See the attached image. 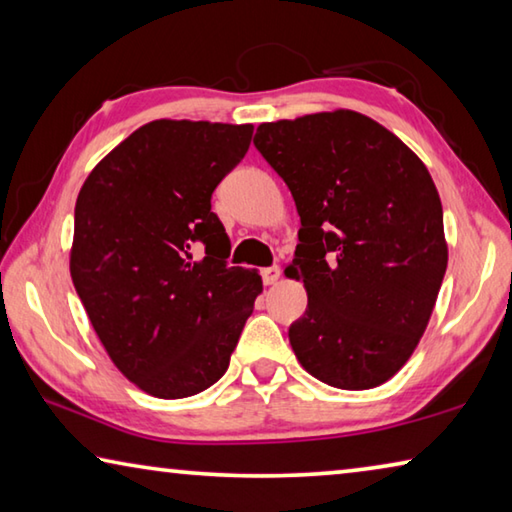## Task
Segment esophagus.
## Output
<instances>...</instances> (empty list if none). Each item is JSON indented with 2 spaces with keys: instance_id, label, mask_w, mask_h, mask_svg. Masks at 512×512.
I'll list each match as a JSON object with an SVG mask.
<instances>
[{
  "instance_id": "1",
  "label": "esophagus",
  "mask_w": 512,
  "mask_h": 512,
  "mask_svg": "<svg viewBox=\"0 0 512 512\" xmlns=\"http://www.w3.org/2000/svg\"><path fill=\"white\" fill-rule=\"evenodd\" d=\"M262 277H264V284H268V287H273V284H277V280H280V266L264 268Z\"/></svg>"
}]
</instances>
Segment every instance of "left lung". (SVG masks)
I'll use <instances>...</instances> for the list:
<instances>
[{
  "mask_svg": "<svg viewBox=\"0 0 512 512\" xmlns=\"http://www.w3.org/2000/svg\"><path fill=\"white\" fill-rule=\"evenodd\" d=\"M257 151L296 201L291 277L307 311L289 327L300 366L343 391H368L418 348L447 271L443 205L424 162L361 112L257 126Z\"/></svg>",
  "mask_w": 512,
  "mask_h": 512,
  "instance_id": "obj_1",
  "label": "left lung"
}]
</instances>
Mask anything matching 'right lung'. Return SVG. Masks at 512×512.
<instances>
[{
    "mask_svg": "<svg viewBox=\"0 0 512 512\" xmlns=\"http://www.w3.org/2000/svg\"><path fill=\"white\" fill-rule=\"evenodd\" d=\"M250 137L253 124L149 121L90 171L76 198L74 289L121 375L160 400L223 377L262 293L255 268L225 262L230 239L212 212V192Z\"/></svg>",
    "mask_w": 512,
    "mask_h": 512,
    "instance_id": "add662e5",
    "label": "right lung"
}]
</instances>
